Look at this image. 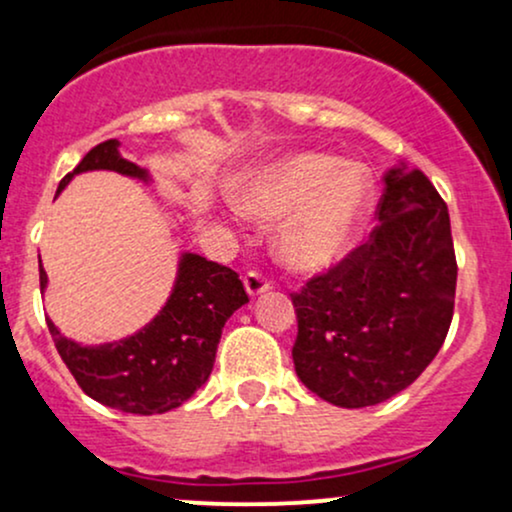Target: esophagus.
Returning <instances> with one entry per match:
<instances>
[{
	"label": "esophagus",
	"instance_id": "34e87169",
	"mask_svg": "<svg viewBox=\"0 0 512 512\" xmlns=\"http://www.w3.org/2000/svg\"><path fill=\"white\" fill-rule=\"evenodd\" d=\"M245 289H248L252 298H257V296H262L264 291L272 289V281H269L262 272H248L245 274Z\"/></svg>",
	"mask_w": 512,
	"mask_h": 512
}]
</instances>
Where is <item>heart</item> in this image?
Masks as SVG:
<instances>
[{
	"label": "heart",
	"instance_id": "obj_1",
	"mask_svg": "<svg viewBox=\"0 0 512 512\" xmlns=\"http://www.w3.org/2000/svg\"><path fill=\"white\" fill-rule=\"evenodd\" d=\"M373 202L366 170L330 154H296L264 168L243 197L248 214L274 221L291 214L279 233V255L289 267L317 272L354 248Z\"/></svg>",
	"mask_w": 512,
	"mask_h": 512
}]
</instances>
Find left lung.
<instances>
[{"instance_id": "left-lung-1", "label": "left lung", "mask_w": 512, "mask_h": 512, "mask_svg": "<svg viewBox=\"0 0 512 512\" xmlns=\"http://www.w3.org/2000/svg\"><path fill=\"white\" fill-rule=\"evenodd\" d=\"M368 240L291 293L293 366L325 402L373 407L424 373L448 337L457 260L448 204L419 168L390 170Z\"/></svg>"}]
</instances>
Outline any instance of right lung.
<instances>
[{"label": "right lung", "instance_id": "add662e5", "mask_svg": "<svg viewBox=\"0 0 512 512\" xmlns=\"http://www.w3.org/2000/svg\"><path fill=\"white\" fill-rule=\"evenodd\" d=\"M117 146L115 139L93 146L79 166L64 175L60 190L84 170H117L146 180V170L125 161ZM45 284L48 274L40 264V289ZM245 303L248 291L231 267L187 252L166 308L134 337L81 346L62 337L50 320L48 330L64 366L88 397L127 414L151 416L178 409L207 383L223 325Z\"/></svg>", "mask_w": 512, "mask_h": 512}]
</instances>
